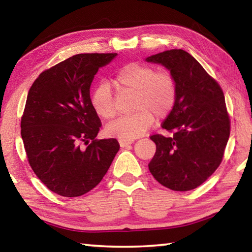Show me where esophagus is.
<instances>
[{
    "mask_svg": "<svg viewBox=\"0 0 252 252\" xmlns=\"http://www.w3.org/2000/svg\"><path fill=\"white\" fill-rule=\"evenodd\" d=\"M119 143H120V147L121 148H126V147L129 146V144L133 143V140H123V139H120V140H119Z\"/></svg>",
    "mask_w": 252,
    "mask_h": 252,
    "instance_id": "34e87169",
    "label": "esophagus"
}]
</instances>
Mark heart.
<instances>
[{
    "instance_id": "heart-1",
    "label": "heart",
    "mask_w": 252,
    "mask_h": 252,
    "mask_svg": "<svg viewBox=\"0 0 252 252\" xmlns=\"http://www.w3.org/2000/svg\"><path fill=\"white\" fill-rule=\"evenodd\" d=\"M116 82L122 89L134 92V113L123 116L109 123L106 134L119 139L132 140L142 135L153 125L155 115L165 118L172 110L177 97V85L168 72H157L153 67L140 63H129L116 74ZM94 112L104 120L116 114L113 95L106 83H101L91 94Z\"/></svg>"
}]
</instances>
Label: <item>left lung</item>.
I'll use <instances>...</instances> for the list:
<instances>
[{"instance_id": "left-lung-1", "label": "left lung", "mask_w": 252, "mask_h": 252, "mask_svg": "<svg viewBox=\"0 0 252 252\" xmlns=\"http://www.w3.org/2000/svg\"><path fill=\"white\" fill-rule=\"evenodd\" d=\"M147 62L170 71L177 97L162 127L172 136L151 135L157 151L149 170L174 191L195 189L222 161L230 135V119L220 85L192 55L180 49L158 53Z\"/></svg>"}]
</instances>
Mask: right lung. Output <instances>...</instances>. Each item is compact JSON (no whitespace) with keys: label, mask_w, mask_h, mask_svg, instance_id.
Segmentation results:
<instances>
[{"label":"right lung","mask_w":252,"mask_h":252,"mask_svg":"<svg viewBox=\"0 0 252 252\" xmlns=\"http://www.w3.org/2000/svg\"><path fill=\"white\" fill-rule=\"evenodd\" d=\"M117 55H73L42 72L30 89L21 121L25 152L36 177L59 195L92 190L120 149L116 139H95L102 125L90 97L94 75Z\"/></svg>","instance_id":"obj_1"}]
</instances>
